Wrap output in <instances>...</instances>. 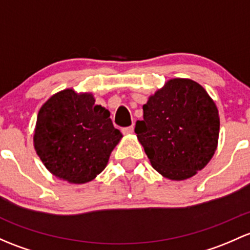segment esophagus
<instances>
[{"instance_id":"esophagus-1","label":"esophagus","mask_w":250,"mask_h":250,"mask_svg":"<svg viewBox=\"0 0 250 250\" xmlns=\"http://www.w3.org/2000/svg\"><path fill=\"white\" fill-rule=\"evenodd\" d=\"M122 133H123V134H127V135H130V134L134 133V127H133V125H130V127L123 128Z\"/></svg>"}]
</instances>
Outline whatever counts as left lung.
Returning a JSON list of instances; mask_svg holds the SVG:
<instances>
[{
	"label": "left lung",
	"mask_w": 250,
	"mask_h": 250,
	"mask_svg": "<svg viewBox=\"0 0 250 250\" xmlns=\"http://www.w3.org/2000/svg\"><path fill=\"white\" fill-rule=\"evenodd\" d=\"M135 133L152 167L169 180H187L213 157L219 115L205 88L190 79H171L143 106Z\"/></svg>",
	"instance_id": "8db88e82"
}]
</instances>
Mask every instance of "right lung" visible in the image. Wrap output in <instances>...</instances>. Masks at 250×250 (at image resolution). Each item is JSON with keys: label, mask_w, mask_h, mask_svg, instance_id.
<instances>
[{"label": "right lung", "mask_w": 250, "mask_h": 250, "mask_svg": "<svg viewBox=\"0 0 250 250\" xmlns=\"http://www.w3.org/2000/svg\"><path fill=\"white\" fill-rule=\"evenodd\" d=\"M94 102L91 93L67 88L50 97L38 112L37 154L52 175L69 183L96 178L122 138L109 110Z\"/></svg>", "instance_id": "obj_1"}]
</instances>
